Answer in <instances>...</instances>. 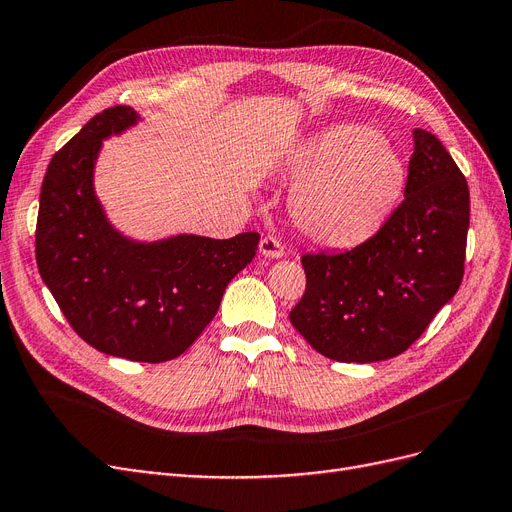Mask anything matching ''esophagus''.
I'll return each instance as SVG.
<instances>
[{
    "label": "esophagus",
    "instance_id": "34e87169",
    "mask_svg": "<svg viewBox=\"0 0 512 512\" xmlns=\"http://www.w3.org/2000/svg\"><path fill=\"white\" fill-rule=\"evenodd\" d=\"M260 254L267 256V258H281L285 254L283 243L277 237H273V235L262 237L260 239Z\"/></svg>",
    "mask_w": 512,
    "mask_h": 512
}]
</instances>
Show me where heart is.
Segmentation results:
<instances>
[{
  "label": "heart",
  "instance_id": "b5f03b06",
  "mask_svg": "<svg viewBox=\"0 0 512 512\" xmlns=\"http://www.w3.org/2000/svg\"><path fill=\"white\" fill-rule=\"evenodd\" d=\"M306 174L292 193L294 222L311 239L349 248L370 239L403 191L405 170L395 147L363 126L317 132L294 157Z\"/></svg>",
  "mask_w": 512,
  "mask_h": 512
}]
</instances>
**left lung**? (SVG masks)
<instances>
[{
	"mask_svg": "<svg viewBox=\"0 0 512 512\" xmlns=\"http://www.w3.org/2000/svg\"><path fill=\"white\" fill-rule=\"evenodd\" d=\"M405 199L376 235L340 254H304L290 313L317 353L342 363L401 355L458 292L470 195L441 140L416 128Z\"/></svg>",
	"mask_w": 512,
	"mask_h": 512,
	"instance_id": "left-lung-1",
	"label": "left lung"
}]
</instances>
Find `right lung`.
I'll return each instance as SVG.
<instances>
[{
	"instance_id": "1",
	"label": "right lung",
	"mask_w": 512,
	"mask_h": 512,
	"mask_svg": "<svg viewBox=\"0 0 512 512\" xmlns=\"http://www.w3.org/2000/svg\"><path fill=\"white\" fill-rule=\"evenodd\" d=\"M136 119L132 107H109L54 153L39 193L35 260L81 340L105 355L161 363L185 353L214 319L229 281L256 256L260 235L157 243L119 235L94 195V161L102 138Z\"/></svg>"
}]
</instances>
